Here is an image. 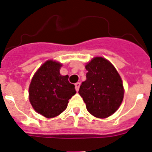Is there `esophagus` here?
<instances>
[{
	"mask_svg": "<svg viewBox=\"0 0 152 152\" xmlns=\"http://www.w3.org/2000/svg\"><path fill=\"white\" fill-rule=\"evenodd\" d=\"M75 89H76V91H78L79 88H80V82H77V83H76V84H75Z\"/></svg>",
	"mask_w": 152,
	"mask_h": 152,
	"instance_id": "1",
	"label": "esophagus"
}]
</instances>
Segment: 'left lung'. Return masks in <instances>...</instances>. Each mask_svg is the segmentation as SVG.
Segmentation results:
<instances>
[{
  "label": "left lung",
  "mask_w": 152,
  "mask_h": 152,
  "mask_svg": "<svg viewBox=\"0 0 152 152\" xmlns=\"http://www.w3.org/2000/svg\"><path fill=\"white\" fill-rule=\"evenodd\" d=\"M85 81L79 94L88 112L97 118H107L116 112L124 96L123 81L115 67L102 57L94 58L86 64Z\"/></svg>",
  "instance_id": "1"
}]
</instances>
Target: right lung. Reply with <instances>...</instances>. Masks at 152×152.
<instances>
[{
  "label": "right lung",
  "mask_w": 152,
  "mask_h": 152,
  "mask_svg": "<svg viewBox=\"0 0 152 152\" xmlns=\"http://www.w3.org/2000/svg\"><path fill=\"white\" fill-rule=\"evenodd\" d=\"M61 64L49 60L36 72L29 88V99L35 110L46 118L58 116L76 94L68 75H60Z\"/></svg>",
  "instance_id": "add662e5"
}]
</instances>
